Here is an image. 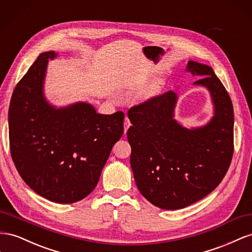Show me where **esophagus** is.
I'll list each match as a JSON object with an SVG mask.
<instances>
[{
	"label": "esophagus",
	"mask_w": 252,
	"mask_h": 252,
	"mask_svg": "<svg viewBox=\"0 0 252 252\" xmlns=\"http://www.w3.org/2000/svg\"><path fill=\"white\" fill-rule=\"evenodd\" d=\"M130 126H131V122H130V120H128V118H127V117H126V118H125V122H124L125 133H126V131H127V128H128V127H130Z\"/></svg>",
	"instance_id": "esophagus-1"
}]
</instances>
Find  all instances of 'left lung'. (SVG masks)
<instances>
[{
    "mask_svg": "<svg viewBox=\"0 0 252 252\" xmlns=\"http://www.w3.org/2000/svg\"><path fill=\"white\" fill-rule=\"evenodd\" d=\"M193 84L210 94L213 116L206 125L187 127L175 119V92L131 107L127 140L131 167L140 193L151 204L177 210L211 193L226 175L233 154V106L212 67L190 60Z\"/></svg>",
    "mask_w": 252,
    "mask_h": 252,
    "instance_id": "1",
    "label": "left lung"
}]
</instances>
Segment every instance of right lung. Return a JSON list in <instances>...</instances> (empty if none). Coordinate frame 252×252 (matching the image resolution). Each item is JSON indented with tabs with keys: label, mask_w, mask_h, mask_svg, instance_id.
Returning <instances> with one entry per match:
<instances>
[{
	"label": "right lung",
	"mask_w": 252,
	"mask_h": 252,
	"mask_svg": "<svg viewBox=\"0 0 252 252\" xmlns=\"http://www.w3.org/2000/svg\"><path fill=\"white\" fill-rule=\"evenodd\" d=\"M54 50L42 53L12 93L10 153L32 190L50 202L73 204L95 189L113 146L124 134L125 114H98L91 103H50L44 94Z\"/></svg>",
	"instance_id": "obj_1"
}]
</instances>
